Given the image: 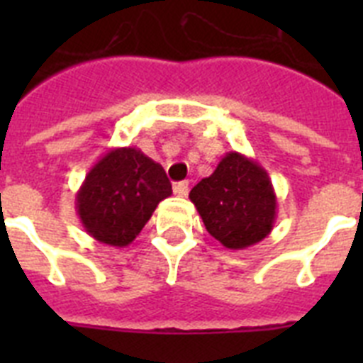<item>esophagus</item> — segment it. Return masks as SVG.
Instances as JSON below:
<instances>
[{"label":"esophagus","instance_id":"esophagus-1","mask_svg":"<svg viewBox=\"0 0 363 363\" xmlns=\"http://www.w3.org/2000/svg\"><path fill=\"white\" fill-rule=\"evenodd\" d=\"M172 191H174V194H178V196H187V194H189V182H178V184H174Z\"/></svg>","mask_w":363,"mask_h":363}]
</instances>
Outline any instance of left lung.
<instances>
[{
	"instance_id": "1",
	"label": "left lung",
	"mask_w": 363,
	"mask_h": 363,
	"mask_svg": "<svg viewBox=\"0 0 363 363\" xmlns=\"http://www.w3.org/2000/svg\"><path fill=\"white\" fill-rule=\"evenodd\" d=\"M189 198L211 236L233 251L267 238L277 220V194L267 171L236 150L227 152Z\"/></svg>"
}]
</instances>
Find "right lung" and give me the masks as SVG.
<instances>
[{"mask_svg": "<svg viewBox=\"0 0 363 363\" xmlns=\"http://www.w3.org/2000/svg\"><path fill=\"white\" fill-rule=\"evenodd\" d=\"M171 194V182L160 163L136 147H116L86 172L76 194V213L89 236L127 247Z\"/></svg>", "mask_w": 363, "mask_h": 363, "instance_id": "add662e5", "label": "right lung"}]
</instances>
